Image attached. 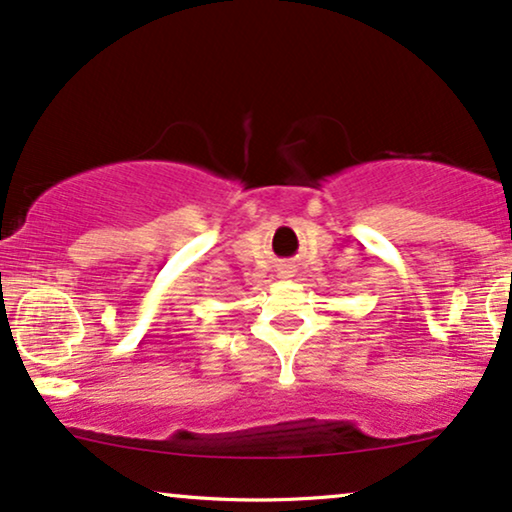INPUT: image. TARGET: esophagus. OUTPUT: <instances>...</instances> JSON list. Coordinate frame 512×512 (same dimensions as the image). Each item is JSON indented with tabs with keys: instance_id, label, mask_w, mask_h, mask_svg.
Segmentation results:
<instances>
[{
	"instance_id": "34e87169",
	"label": "esophagus",
	"mask_w": 512,
	"mask_h": 512,
	"mask_svg": "<svg viewBox=\"0 0 512 512\" xmlns=\"http://www.w3.org/2000/svg\"><path fill=\"white\" fill-rule=\"evenodd\" d=\"M285 269H290V267H285ZM281 274H283L285 278H290V276H292V271H281Z\"/></svg>"
}]
</instances>
